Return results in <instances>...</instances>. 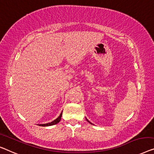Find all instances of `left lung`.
Listing matches in <instances>:
<instances>
[{
    "label": "left lung",
    "mask_w": 154,
    "mask_h": 154,
    "mask_svg": "<svg viewBox=\"0 0 154 154\" xmlns=\"http://www.w3.org/2000/svg\"><path fill=\"white\" fill-rule=\"evenodd\" d=\"M85 119H86V120H87V121H88V122H89V123H90V124H92V123H91V122H90V121H89V120H88V119H87V118H86V117H85Z\"/></svg>",
    "instance_id": "8db88e82"
}]
</instances>
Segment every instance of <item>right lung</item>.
Segmentation results:
<instances>
[{
    "mask_svg": "<svg viewBox=\"0 0 154 154\" xmlns=\"http://www.w3.org/2000/svg\"><path fill=\"white\" fill-rule=\"evenodd\" d=\"M62 112L60 113V116L57 118V119H55V120H53V121H52L51 122H49V123L43 124H39V126H49L55 125V124L59 123L60 121L61 117H62Z\"/></svg>",
    "mask_w": 154,
    "mask_h": 154,
    "instance_id": "1",
    "label": "right lung"
}]
</instances>
